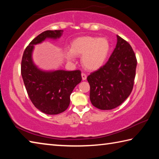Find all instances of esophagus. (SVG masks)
<instances>
[{
    "label": "esophagus",
    "instance_id": "1",
    "mask_svg": "<svg viewBox=\"0 0 159 159\" xmlns=\"http://www.w3.org/2000/svg\"><path fill=\"white\" fill-rule=\"evenodd\" d=\"M81 76H82V79L83 80H85L86 79V78H87V75H86L84 73H82L81 74Z\"/></svg>",
    "mask_w": 159,
    "mask_h": 159
}]
</instances>
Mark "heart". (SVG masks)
<instances>
[{
	"mask_svg": "<svg viewBox=\"0 0 159 159\" xmlns=\"http://www.w3.org/2000/svg\"><path fill=\"white\" fill-rule=\"evenodd\" d=\"M111 48L110 43L105 38L83 36L72 41L71 52H66L69 60H74V56H82L81 64L85 69L95 71L105 62Z\"/></svg>",
	"mask_w": 159,
	"mask_h": 159,
	"instance_id": "b5f03b06",
	"label": "heart"
}]
</instances>
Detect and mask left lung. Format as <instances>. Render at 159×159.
<instances>
[{
    "label": "left lung",
    "instance_id": "left-lung-1",
    "mask_svg": "<svg viewBox=\"0 0 159 159\" xmlns=\"http://www.w3.org/2000/svg\"><path fill=\"white\" fill-rule=\"evenodd\" d=\"M137 59L128 43L117 36V43L109 60L91 73L87 80L94 107L110 110L120 105L133 90Z\"/></svg>",
    "mask_w": 159,
    "mask_h": 159
}]
</instances>
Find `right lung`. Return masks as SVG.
<instances>
[{"instance_id":"obj_1","label":"right lung","mask_w":159,"mask_h":159,"mask_svg":"<svg viewBox=\"0 0 159 159\" xmlns=\"http://www.w3.org/2000/svg\"><path fill=\"white\" fill-rule=\"evenodd\" d=\"M62 32L48 30L39 34L26 48L21 60V74L29 98L38 109L49 115L60 114L68 108L70 95L82 80L80 70L43 71L32 60L35 45L47 39H59Z\"/></svg>"}]
</instances>
